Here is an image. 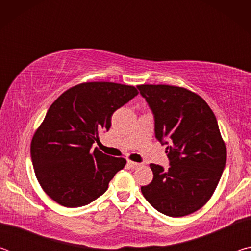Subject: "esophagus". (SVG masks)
Returning a JSON list of instances; mask_svg holds the SVG:
<instances>
[{"label":"esophagus","mask_w":251,"mask_h":251,"mask_svg":"<svg viewBox=\"0 0 251 251\" xmlns=\"http://www.w3.org/2000/svg\"><path fill=\"white\" fill-rule=\"evenodd\" d=\"M127 166H128L130 169H135V168H137L139 166V164L135 163V161L128 160V161H127Z\"/></svg>","instance_id":"1"}]
</instances>
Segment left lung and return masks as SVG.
<instances>
[{
	"label": "left lung",
	"mask_w": 251,
	"mask_h": 251,
	"mask_svg": "<svg viewBox=\"0 0 251 251\" xmlns=\"http://www.w3.org/2000/svg\"><path fill=\"white\" fill-rule=\"evenodd\" d=\"M155 121V137L166 145L167 171L156 164L146 201L161 214L182 217L205 205L226 166L227 151L217 120L201 96L171 85H138Z\"/></svg>",
	"instance_id": "8db88e82"
}]
</instances>
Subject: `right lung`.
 <instances>
[{"mask_svg": "<svg viewBox=\"0 0 251 251\" xmlns=\"http://www.w3.org/2000/svg\"><path fill=\"white\" fill-rule=\"evenodd\" d=\"M137 90L110 82L78 84L50 105L33 136L31 158L40 185L64 207L88 205L101 196L126 159L93 151L100 131L110 128L116 109Z\"/></svg>", "mask_w": 251, "mask_h": 251, "instance_id": "obj_1", "label": "right lung"}]
</instances>
